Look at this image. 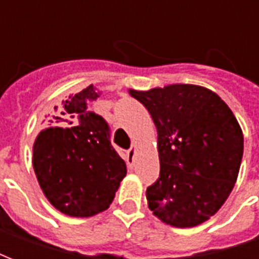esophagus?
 Segmentation results:
<instances>
[{
    "label": "esophagus",
    "instance_id": "34e87169",
    "mask_svg": "<svg viewBox=\"0 0 259 259\" xmlns=\"http://www.w3.org/2000/svg\"><path fill=\"white\" fill-rule=\"evenodd\" d=\"M135 155H136V147L132 146L130 147V150H127V152H126V161H127L129 168H133V165H135Z\"/></svg>",
    "mask_w": 259,
    "mask_h": 259
}]
</instances>
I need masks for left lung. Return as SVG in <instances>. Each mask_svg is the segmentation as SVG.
Wrapping results in <instances>:
<instances>
[{
  "label": "left lung",
  "mask_w": 259,
  "mask_h": 259,
  "mask_svg": "<svg viewBox=\"0 0 259 259\" xmlns=\"http://www.w3.org/2000/svg\"><path fill=\"white\" fill-rule=\"evenodd\" d=\"M148 109L158 133L159 178L147 189L148 208L175 228L215 215L237 180L244 139L217 93L195 84L129 90Z\"/></svg>",
  "instance_id": "left-lung-1"
}]
</instances>
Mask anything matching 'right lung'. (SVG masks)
I'll return each instance as SVG.
<instances>
[{
    "mask_svg": "<svg viewBox=\"0 0 259 259\" xmlns=\"http://www.w3.org/2000/svg\"><path fill=\"white\" fill-rule=\"evenodd\" d=\"M100 94L90 84L69 96L55 107V123L62 127L41 130L33 146V168L42 193L69 217L108 209L127 172L111 144L108 123L89 109Z\"/></svg>",
    "mask_w": 259,
    "mask_h": 259,
    "instance_id": "1",
    "label": "right lung"
}]
</instances>
